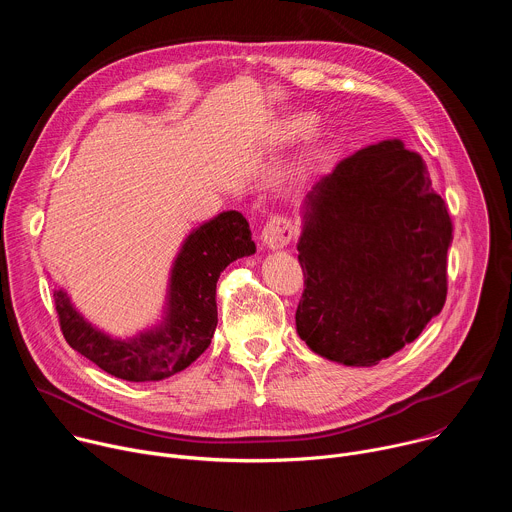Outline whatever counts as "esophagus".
Wrapping results in <instances>:
<instances>
[{
    "label": "esophagus",
    "instance_id": "1",
    "mask_svg": "<svg viewBox=\"0 0 512 512\" xmlns=\"http://www.w3.org/2000/svg\"><path fill=\"white\" fill-rule=\"evenodd\" d=\"M296 235V227L287 216H273L261 231V241L269 249L285 247Z\"/></svg>",
    "mask_w": 512,
    "mask_h": 512
}]
</instances>
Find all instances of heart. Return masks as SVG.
<instances>
[{
	"label": "heart",
	"instance_id": "1",
	"mask_svg": "<svg viewBox=\"0 0 512 512\" xmlns=\"http://www.w3.org/2000/svg\"><path fill=\"white\" fill-rule=\"evenodd\" d=\"M316 125V117L308 115V113H298V115H291L283 121H279L273 129V139L279 143H287V141H294L300 139L304 135H308Z\"/></svg>",
	"mask_w": 512,
	"mask_h": 512
}]
</instances>
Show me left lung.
Returning <instances> with one entry per match:
<instances>
[{"label": "left lung", "mask_w": 512, "mask_h": 512, "mask_svg": "<svg viewBox=\"0 0 512 512\" xmlns=\"http://www.w3.org/2000/svg\"><path fill=\"white\" fill-rule=\"evenodd\" d=\"M450 243L446 202L401 139L342 160L302 204L300 338L346 367L389 358L442 312Z\"/></svg>", "instance_id": "left-lung-1"}]
</instances>
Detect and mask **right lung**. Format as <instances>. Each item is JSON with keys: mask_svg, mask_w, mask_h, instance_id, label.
I'll list each match as a JSON object with an SVG mask.
<instances>
[{"mask_svg": "<svg viewBox=\"0 0 512 512\" xmlns=\"http://www.w3.org/2000/svg\"><path fill=\"white\" fill-rule=\"evenodd\" d=\"M255 251L247 218L237 210L221 212L184 239L172 263L158 324L127 338L111 336L93 326L64 289H56L60 330L72 348L117 379L131 383L168 379L190 367L212 340L218 322V277L227 265Z\"/></svg>", "mask_w": 512, "mask_h": 512, "instance_id": "add662e5", "label": "right lung"}]
</instances>
